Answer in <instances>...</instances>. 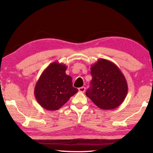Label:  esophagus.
Masks as SVG:
<instances>
[{"mask_svg":"<svg viewBox=\"0 0 153 153\" xmlns=\"http://www.w3.org/2000/svg\"><path fill=\"white\" fill-rule=\"evenodd\" d=\"M78 90H79V92H84L85 90H86V88L84 87V86L80 87L78 88Z\"/></svg>","mask_w":153,"mask_h":153,"instance_id":"1","label":"esophagus"}]
</instances>
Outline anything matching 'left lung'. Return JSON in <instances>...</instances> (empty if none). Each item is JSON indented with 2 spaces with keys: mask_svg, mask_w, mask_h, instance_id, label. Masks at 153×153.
<instances>
[{
  "mask_svg": "<svg viewBox=\"0 0 153 153\" xmlns=\"http://www.w3.org/2000/svg\"><path fill=\"white\" fill-rule=\"evenodd\" d=\"M91 86L86 95L101 109L110 110L118 107L128 94L125 76L115 63L99 59L91 65Z\"/></svg>",
  "mask_w": 153,
  "mask_h": 153,
  "instance_id": "left-lung-1",
  "label": "left lung"
}]
</instances>
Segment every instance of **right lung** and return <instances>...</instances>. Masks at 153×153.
<instances>
[{"mask_svg":"<svg viewBox=\"0 0 153 153\" xmlns=\"http://www.w3.org/2000/svg\"><path fill=\"white\" fill-rule=\"evenodd\" d=\"M66 69L65 65L55 61L41 74L36 84L34 95L42 108L58 110L78 91L73 87L72 77L65 74Z\"/></svg>","mask_w":153,"mask_h":153,"instance_id":"add662e5","label":"right lung"}]
</instances>
